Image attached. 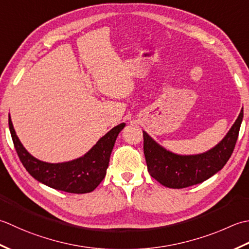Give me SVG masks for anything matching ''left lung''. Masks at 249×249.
<instances>
[{"label":"left lung","mask_w":249,"mask_h":249,"mask_svg":"<svg viewBox=\"0 0 249 249\" xmlns=\"http://www.w3.org/2000/svg\"><path fill=\"white\" fill-rule=\"evenodd\" d=\"M243 108L235 123L220 143L199 155L180 156L171 153L143 131L144 155L151 177L169 188L180 189L209 179L225 166L237 141Z\"/></svg>","instance_id":"obj_1"}]
</instances>
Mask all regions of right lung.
Wrapping results in <instances>:
<instances>
[{
  "mask_svg": "<svg viewBox=\"0 0 249 249\" xmlns=\"http://www.w3.org/2000/svg\"><path fill=\"white\" fill-rule=\"evenodd\" d=\"M8 125L15 149L30 175L53 189L70 194H87L93 191L105 177L116 139L125 124L116 125L107 132L83 157L62 163H48L34 158L19 141L9 115Z\"/></svg>",
  "mask_w": 249,
  "mask_h": 249,
  "instance_id": "right-lung-1",
  "label": "right lung"
}]
</instances>
